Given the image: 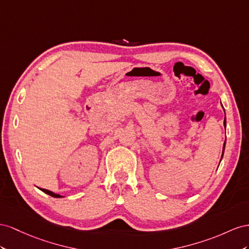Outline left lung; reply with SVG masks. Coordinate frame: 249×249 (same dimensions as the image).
Masks as SVG:
<instances>
[{
  "label": "left lung",
  "mask_w": 249,
  "mask_h": 249,
  "mask_svg": "<svg viewBox=\"0 0 249 249\" xmlns=\"http://www.w3.org/2000/svg\"><path fill=\"white\" fill-rule=\"evenodd\" d=\"M224 126H226V119L224 118ZM224 147H225V142H224ZM224 147H223V152H224ZM222 156H223V153H222Z\"/></svg>",
  "instance_id": "1"
}]
</instances>
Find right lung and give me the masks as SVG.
Listing matches in <instances>:
<instances>
[{"label": "right lung", "mask_w": 249, "mask_h": 249, "mask_svg": "<svg viewBox=\"0 0 249 249\" xmlns=\"http://www.w3.org/2000/svg\"><path fill=\"white\" fill-rule=\"evenodd\" d=\"M42 192H45L46 194H48V195H50V196H52V197H55V198H60V197H62L61 195H59V194H55V193H53V192H51V191H49V190H46V189H40Z\"/></svg>", "instance_id": "1"}]
</instances>
